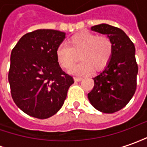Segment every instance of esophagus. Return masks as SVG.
I'll return each mask as SVG.
<instances>
[{"mask_svg":"<svg viewBox=\"0 0 147 147\" xmlns=\"http://www.w3.org/2000/svg\"><path fill=\"white\" fill-rule=\"evenodd\" d=\"M82 80H83L82 77H74V80L75 81H81Z\"/></svg>","mask_w":147,"mask_h":147,"instance_id":"34e87169","label":"esophagus"}]
</instances>
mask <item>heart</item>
I'll return each mask as SVG.
<instances>
[{"instance_id": "b5f03b06", "label": "heart", "mask_w": 147, "mask_h": 147, "mask_svg": "<svg viewBox=\"0 0 147 147\" xmlns=\"http://www.w3.org/2000/svg\"><path fill=\"white\" fill-rule=\"evenodd\" d=\"M113 53V43L108 36H98L91 32H81L72 35L67 44L62 43L56 49L57 60L64 69H70L77 55L80 61L71 69L75 75L84 76L105 67Z\"/></svg>"}]
</instances>
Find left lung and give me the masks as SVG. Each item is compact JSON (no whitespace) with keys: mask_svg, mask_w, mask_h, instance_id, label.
I'll use <instances>...</instances> for the list:
<instances>
[{"mask_svg":"<svg viewBox=\"0 0 147 147\" xmlns=\"http://www.w3.org/2000/svg\"><path fill=\"white\" fill-rule=\"evenodd\" d=\"M91 30L111 38L113 53L105 70L92 78L94 87L88 97L96 109L113 113L125 107L136 91L138 67L135 47L125 33L119 28L100 24L92 26Z\"/></svg>","mask_w":147,"mask_h":147,"instance_id":"left-lung-1","label":"left lung"}]
</instances>
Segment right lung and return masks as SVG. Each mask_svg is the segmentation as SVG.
I'll return each mask as SVG.
<instances>
[{
	"label": "right lung",
	"mask_w": 147,
	"mask_h": 147,
	"mask_svg": "<svg viewBox=\"0 0 147 147\" xmlns=\"http://www.w3.org/2000/svg\"><path fill=\"white\" fill-rule=\"evenodd\" d=\"M64 32L37 30L23 35L12 50L9 82L17 106L28 115L46 119L63 106L73 78L56 58Z\"/></svg>",
	"instance_id": "obj_1"
}]
</instances>
